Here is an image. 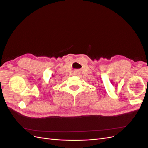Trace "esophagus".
<instances>
[{
	"mask_svg": "<svg viewBox=\"0 0 148 148\" xmlns=\"http://www.w3.org/2000/svg\"><path fill=\"white\" fill-rule=\"evenodd\" d=\"M73 75H79V73H78V72H75V73H73Z\"/></svg>",
	"mask_w": 148,
	"mask_h": 148,
	"instance_id": "1",
	"label": "esophagus"
}]
</instances>
